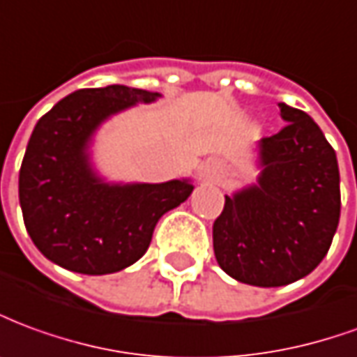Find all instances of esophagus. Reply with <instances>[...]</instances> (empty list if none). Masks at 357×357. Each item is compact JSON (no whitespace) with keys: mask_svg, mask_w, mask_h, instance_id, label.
I'll use <instances>...</instances> for the list:
<instances>
[{"mask_svg":"<svg viewBox=\"0 0 357 357\" xmlns=\"http://www.w3.org/2000/svg\"><path fill=\"white\" fill-rule=\"evenodd\" d=\"M217 173H219V169H217V165L211 163V161H207V163L202 165V176L207 178V181H213V178H217Z\"/></svg>","mask_w":357,"mask_h":357,"instance_id":"esophagus-1","label":"esophagus"}]
</instances>
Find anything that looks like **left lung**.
Returning <instances> with one entry per match:
<instances>
[{
  "label": "left lung",
  "instance_id": "8db88e82",
  "mask_svg": "<svg viewBox=\"0 0 357 357\" xmlns=\"http://www.w3.org/2000/svg\"><path fill=\"white\" fill-rule=\"evenodd\" d=\"M287 123L257 144V183L232 196L213 223L217 264L252 287H284L317 267L340 219L333 146L304 111L279 103Z\"/></svg>",
  "mask_w": 357,
  "mask_h": 357
}]
</instances>
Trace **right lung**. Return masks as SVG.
I'll list each match as a JSON object with an SVG mask.
<instances>
[{
    "instance_id": "add662e5",
    "label": "right lung",
    "mask_w": 357,
    "mask_h": 357,
    "mask_svg": "<svg viewBox=\"0 0 357 357\" xmlns=\"http://www.w3.org/2000/svg\"><path fill=\"white\" fill-rule=\"evenodd\" d=\"M158 98L123 84L84 88L36 123L19 173V202L30 238L50 261L82 275L121 271L146 254L159 219L188 199L190 178L107 183L90 161L102 123Z\"/></svg>"
}]
</instances>
